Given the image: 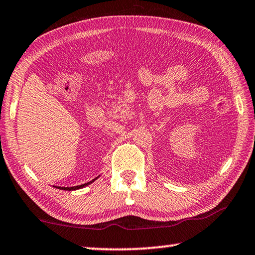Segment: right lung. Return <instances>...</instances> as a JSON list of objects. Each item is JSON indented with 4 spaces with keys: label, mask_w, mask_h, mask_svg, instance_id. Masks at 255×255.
<instances>
[{
    "label": "right lung",
    "mask_w": 255,
    "mask_h": 255,
    "mask_svg": "<svg viewBox=\"0 0 255 255\" xmlns=\"http://www.w3.org/2000/svg\"><path fill=\"white\" fill-rule=\"evenodd\" d=\"M98 177H100V176H97L96 178H94V180H91L90 182H87V183H85V184H81V185H77V187H55V188H57V189H60V190H65V191H74V190H79V189H82V188H85V187H87V185H89V184H91V183H93V182H94V181H96Z\"/></svg>",
    "instance_id": "right-lung-1"
}]
</instances>
